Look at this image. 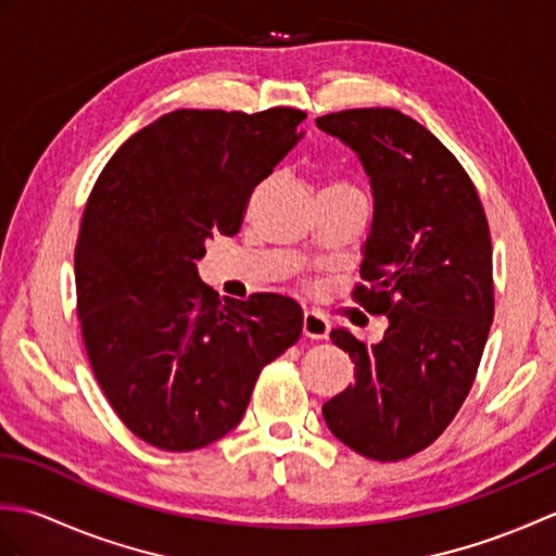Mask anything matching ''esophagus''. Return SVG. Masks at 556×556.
<instances>
[{"instance_id": "34e87169", "label": "esophagus", "mask_w": 556, "mask_h": 556, "mask_svg": "<svg viewBox=\"0 0 556 556\" xmlns=\"http://www.w3.org/2000/svg\"><path fill=\"white\" fill-rule=\"evenodd\" d=\"M303 334L308 339H327L329 323L325 320V315L315 313V311H305L303 313Z\"/></svg>"}]
</instances>
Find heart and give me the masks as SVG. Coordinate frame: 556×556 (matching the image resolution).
Here are the masks:
<instances>
[{
  "mask_svg": "<svg viewBox=\"0 0 556 556\" xmlns=\"http://www.w3.org/2000/svg\"><path fill=\"white\" fill-rule=\"evenodd\" d=\"M320 193H334V195H358V198H363L356 186L349 184V181H339V179L325 184V188H323Z\"/></svg>",
  "mask_w": 556,
  "mask_h": 556,
  "instance_id": "obj_1",
  "label": "heart"
}]
</instances>
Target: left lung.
<instances>
[{"instance_id": "8db88e82", "label": "left lung", "mask_w": 556, "mask_h": 556, "mask_svg": "<svg viewBox=\"0 0 556 556\" xmlns=\"http://www.w3.org/2000/svg\"><path fill=\"white\" fill-rule=\"evenodd\" d=\"M358 152L375 195L353 301L387 315L380 344L332 329L356 382L323 406L327 428L365 458L392 464L428 448L454 420L478 375L494 317L485 210L440 138L392 108L317 119Z\"/></svg>"}]
</instances>
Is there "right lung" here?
<instances>
[{
	"instance_id": "obj_1",
	"label": "right lung",
	"mask_w": 556,
	"mask_h": 556,
	"mask_svg": "<svg viewBox=\"0 0 556 556\" xmlns=\"http://www.w3.org/2000/svg\"><path fill=\"white\" fill-rule=\"evenodd\" d=\"M305 112L176 110L104 164L76 241V308L116 416L164 452H193L243 418L260 370L301 337L279 293L219 301L195 263L241 229L248 200L301 138Z\"/></svg>"
}]
</instances>
